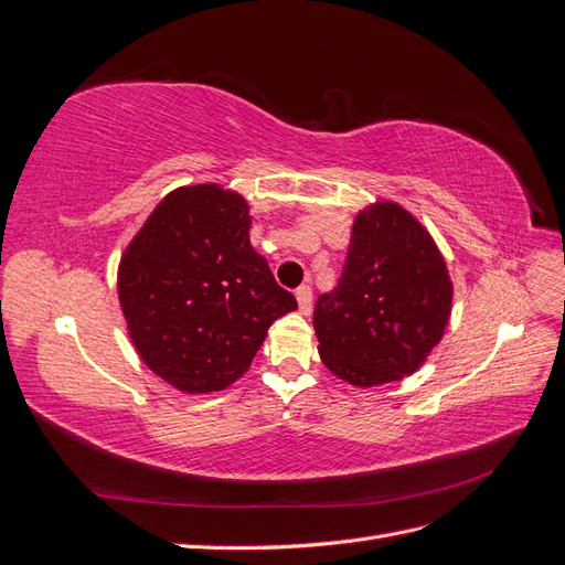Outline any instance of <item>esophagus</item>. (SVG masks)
Masks as SVG:
<instances>
[{
  "mask_svg": "<svg viewBox=\"0 0 565 565\" xmlns=\"http://www.w3.org/2000/svg\"><path fill=\"white\" fill-rule=\"evenodd\" d=\"M297 301H299V311L303 316H309L313 309V289L309 285H301L297 289Z\"/></svg>",
  "mask_w": 565,
  "mask_h": 565,
  "instance_id": "1",
  "label": "esophagus"
}]
</instances>
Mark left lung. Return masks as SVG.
I'll return each instance as SVG.
<instances>
[{
	"label": "left lung",
	"instance_id": "1",
	"mask_svg": "<svg viewBox=\"0 0 565 565\" xmlns=\"http://www.w3.org/2000/svg\"><path fill=\"white\" fill-rule=\"evenodd\" d=\"M450 306L452 282L431 235L401 204H372L353 221L337 287L316 301L322 363L353 386L403 380L440 341Z\"/></svg>",
	"mask_w": 565,
	"mask_h": 565
}]
</instances>
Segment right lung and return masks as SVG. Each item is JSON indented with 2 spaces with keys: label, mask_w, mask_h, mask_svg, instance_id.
<instances>
[{
  "label": "right lung",
  "mask_w": 565,
  "mask_h": 565,
  "mask_svg": "<svg viewBox=\"0 0 565 565\" xmlns=\"http://www.w3.org/2000/svg\"><path fill=\"white\" fill-rule=\"evenodd\" d=\"M117 292L143 363L185 393L233 384L273 320L297 309L249 245L247 202L214 183L158 204L119 262Z\"/></svg>",
  "instance_id": "right-lung-1"
}]
</instances>
